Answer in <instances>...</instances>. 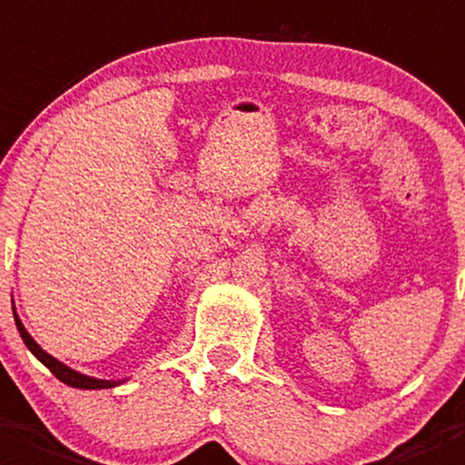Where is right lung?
Returning a JSON list of instances; mask_svg holds the SVG:
<instances>
[{
	"instance_id": "obj_1",
	"label": "right lung",
	"mask_w": 465,
	"mask_h": 465,
	"mask_svg": "<svg viewBox=\"0 0 465 465\" xmlns=\"http://www.w3.org/2000/svg\"><path fill=\"white\" fill-rule=\"evenodd\" d=\"M13 318H15V327H17V331H20L25 345L29 347V352L34 354V357L38 359L43 366H47L49 371H52V375L56 377V380H61L63 384L72 386V389L99 391V389H113V386H120V384H124V381H127V380H97V377L84 375V372H79V371H74V368L65 366V363L58 361L56 357H52L49 352H45L43 347H40L38 342L34 341V336H31V333L26 331L25 324H22L20 315H17V311H15V304H13Z\"/></svg>"
}]
</instances>
